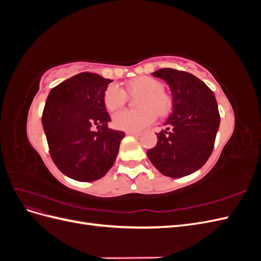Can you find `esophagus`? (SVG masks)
Wrapping results in <instances>:
<instances>
[{
    "label": "esophagus",
    "instance_id": "esophagus-1",
    "mask_svg": "<svg viewBox=\"0 0 261 261\" xmlns=\"http://www.w3.org/2000/svg\"><path fill=\"white\" fill-rule=\"evenodd\" d=\"M126 135H129V136H139L140 133H137V132H126Z\"/></svg>",
    "mask_w": 261,
    "mask_h": 261
}]
</instances>
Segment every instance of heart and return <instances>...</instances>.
Returning <instances> with one entry per match:
<instances>
[{
    "label": "heart",
    "instance_id": "heart-1",
    "mask_svg": "<svg viewBox=\"0 0 261 261\" xmlns=\"http://www.w3.org/2000/svg\"><path fill=\"white\" fill-rule=\"evenodd\" d=\"M123 91L117 85L107 87L103 93V103L110 112L122 108L126 102V93H140L136 100L137 110H123L113 115L112 124L116 129L125 132H138L151 124L155 113L160 116L168 114L172 107V99L163 91V85L155 78L140 76L134 78L124 87Z\"/></svg>",
    "mask_w": 261,
    "mask_h": 261
}]
</instances>
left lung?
Returning a JSON list of instances; mask_svg holds the SVG:
<instances>
[{"label":"left lung","instance_id":"left-lung-1","mask_svg":"<svg viewBox=\"0 0 261 261\" xmlns=\"http://www.w3.org/2000/svg\"><path fill=\"white\" fill-rule=\"evenodd\" d=\"M170 86L173 111L147 155L165 176L181 177L199 170L215 146L220 114L215 94L193 74L173 68L152 73Z\"/></svg>","mask_w":261,"mask_h":261}]
</instances>
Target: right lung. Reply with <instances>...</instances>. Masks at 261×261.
Here are the masks:
<instances>
[{
    "instance_id": "obj_1",
    "label": "right lung",
    "mask_w": 261,
    "mask_h": 261,
    "mask_svg": "<svg viewBox=\"0 0 261 261\" xmlns=\"http://www.w3.org/2000/svg\"><path fill=\"white\" fill-rule=\"evenodd\" d=\"M112 82L85 72L55 86L46 98L42 126L51 158L75 180L103 177L115 162L125 133L108 127L103 93Z\"/></svg>"
}]
</instances>
